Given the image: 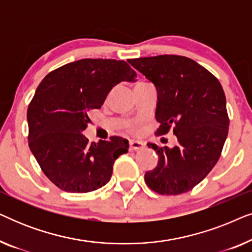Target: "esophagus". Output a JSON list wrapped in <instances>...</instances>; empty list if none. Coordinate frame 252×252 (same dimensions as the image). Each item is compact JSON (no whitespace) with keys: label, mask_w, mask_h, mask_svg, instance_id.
Masks as SVG:
<instances>
[{"label":"esophagus","mask_w":252,"mask_h":252,"mask_svg":"<svg viewBox=\"0 0 252 252\" xmlns=\"http://www.w3.org/2000/svg\"><path fill=\"white\" fill-rule=\"evenodd\" d=\"M143 148V143L140 142V141H135V140H130L129 141V150H139Z\"/></svg>","instance_id":"obj_1"}]
</instances>
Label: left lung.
Wrapping results in <instances>:
<instances>
[{
    "instance_id": "left-lung-1",
    "label": "left lung",
    "mask_w": 252,
    "mask_h": 252,
    "mask_svg": "<svg viewBox=\"0 0 252 252\" xmlns=\"http://www.w3.org/2000/svg\"><path fill=\"white\" fill-rule=\"evenodd\" d=\"M157 89L156 135L173 130V148L147 146L158 155L157 166L144 174L151 190L179 195L191 190L215 167L221 155L229 119L218 79L185 56L159 55L128 60Z\"/></svg>"
}]
</instances>
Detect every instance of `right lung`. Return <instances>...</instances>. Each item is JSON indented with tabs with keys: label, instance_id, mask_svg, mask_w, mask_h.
Returning a JSON list of instances; mask_svg holds the SVG:
<instances>
[{
	"label": "right lung",
	"instance_id": "obj_1",
	"mask_svg": "<svg viewBox=\"0 0 252 252\" xmlns=\"http://www.w3.org/2000/svg\"><path fill=\"white\" fill-rule=\"evenodd\" d=\"M136 72L124 61L86 58L48 73L27 110L29 146L41 170L67 192H89L111 178L113 163L128 151V141L88 142L82 132L88 113L99 109L122 81H135Z\"/></svg>",
	"mask_w": 252,
	"mask_h": 252
}]
</instances>
